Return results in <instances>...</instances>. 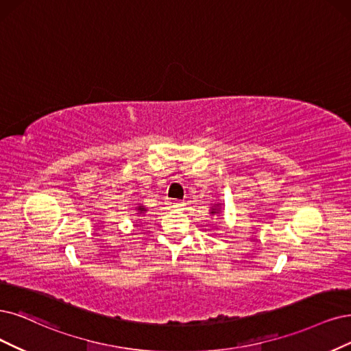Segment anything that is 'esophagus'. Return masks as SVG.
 Here are the masks:
<instances>
[{"label": "esophagus", "instance_id": "obj_1", "mask_svg": "<svg viewBox=\"0 0 351 351\" xmlns=\"http://www.w3.org/2000/svg\"><path fill=\"white\" fill-rule=\"evenodd\" d=\"M172 206H173V208H185V202H182V201H173Z\"/></svg>", "mask_w": 351, "mask_h": 351}]
</instances>
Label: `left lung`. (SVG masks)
<instances>
[{
  "mask_svg": "<svg viewBox=\"0 0 351 351\" xmlns=\"http://www.w3.org/2000/svg\"><path fill=\"white\" fill-rule=\"evenodd\" d=\"M221 206H223V204L218 201L217 204H214V205H213V208H211L210 214H211V215H218V214H221V213H223V210H221Z\"/></svg>",
  "mask_w": 351,
  "mask_h": 351,
  "instance_id": "1",
  "label": "left lung"
}]
</instances>
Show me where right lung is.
Here are the masks:
<instances>
[{"label":"right lung","instance_id":"add662e5","mask_svg":"<svg viewBox=\"0 0 351 351\" xmlns=\"http://www.w3.org/2000/svg\"><path fill=\"white\" fill-rule=\"evenodd\" d=\"M136 211H137V214H138V215H141V214H145L147 210H146L145 206H143L141 204H138V205L136 206Z\"/></svg>","mask_w":351,"mask_h":351}]
</instances>
